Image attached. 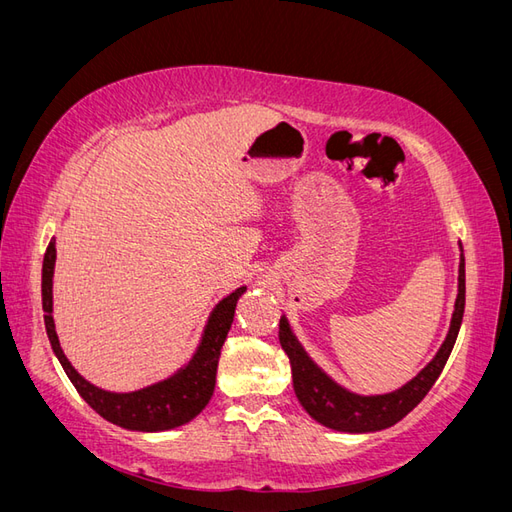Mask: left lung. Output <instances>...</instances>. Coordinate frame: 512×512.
Here are the masks:
<instances>
[{"label":"left lung","mask_w":512,"mask_h":512,"mask_svg":"<svg viewBox=\"0 0 512 512\" xmlns=\"http://www.w3.org/2000/svg\"><path fill=\"white\" fill-rule=\"evenodd\" d=\"M463 307H466V262H459V292L455 301V312L451 318V329L425 369L418 371L410 382L401 389L386 395H356L346 391L331 380L324 371L309 359L299 339L294 337L286 316L280 320V344L290 359L292 384L305 412L316 418L324 427L348 433L380 431L399 423L410 410L421 404L429 389L436 384L438 376L451 356L459 327L463 320Z\"/></svg>","instance_id":"left-lung-1"}]
</instances>
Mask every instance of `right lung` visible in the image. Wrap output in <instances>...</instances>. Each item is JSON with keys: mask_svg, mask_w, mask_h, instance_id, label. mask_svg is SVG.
<instances>
[{"mask_svg": "<svg viewBox=\"0 0 512 512\" xmlns=\"http://www.w3.org/2000/svg\"><path fill=\"white\" fill-rule=\"evenodd\" d=\"M53 269H55V239L46 247L42 262V309H44V327L53 352L64 367L66 376L74 384V389L108 423L119 425L130 431H166L179 425L190 423L194 416L203 412L215 389V374H218L220 350L230 331L235 307L245 286L230 292L211 312L203 339L194 352L192 359L177 369L173 376L145 386L141 391L132 393H111L102 391L98 386L87 382L79 371L66 359L64 350L59 346L53 322Z\"/></svg>", "mask_w": 512, "mask_h": 512, "instance_id": "add662e5", "label": "right lung"}]
</instances>
